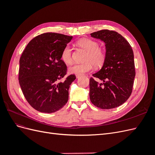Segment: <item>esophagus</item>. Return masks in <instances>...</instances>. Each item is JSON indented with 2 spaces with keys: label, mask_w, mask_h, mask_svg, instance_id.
<instances>
[{
  "label": "esophagus",
  "mask_w": 155,
  "mask_h": 155,
  "mask_svg": "<svg viewBox=\"0 0 155 155\" xmlns=\"http://www.w3.org/2000/svg\"><path fill=\"white\" fill-rule=\"evenodd\" d=\"M81 76H79V75H76V78H79Z\"/></svg>",
  "instance_id": "esophagus-1"
}]
</instances>
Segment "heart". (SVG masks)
Listing matches in <instances>:
<instances>
[{"mask_svg":"<svg viewBox=\"0 0 155 155\" xmlns=\"http://www.w3.org/2000/svg\"><path fill=\"white\" fill-rule=\"evenodd\" d=\"M78 45L87 51L84 59L85 63L75 64L70 67L68 70L70 73L81 76L92 71L93 65L96 67H100L104 64L106 59V53L104 50L99 48V44L96 41L90 39H82L78 41ZM61 59L67 64L72 63V48L68 45L63 48L61 54Z\"/></svg>","mask_w":155,"mask_h":155,"instance_id":"heart-1","label":"heart"}]
</instances>
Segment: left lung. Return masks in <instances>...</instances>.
<instances>
[{
  "label": "left lung",
  "instance_id": "8db88e82",
  "mask_svg": "<svg viewBox=\"0 0 155 155\" xmlns=\"http://www.w3.org/2000/svg\"><path fill=\"white\" fill-rule=\"evenodd\" d=\"M105 43L106 59L99 72L90 78V100L102 109H110L122 105L133 91L135 77L134 54L124 37L118 32L102 30L91 34Z\"/></svg>",
  "mask_w": 155,
  "mask_h": 155
}]
</instances>
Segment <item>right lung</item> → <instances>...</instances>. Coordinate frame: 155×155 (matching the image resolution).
I'll return each mask as SVG.
<instances>
[{
	"label": "right lung",
	"instance_id": "obj_1",
	"mask_svg": "<svg viewBox=\"0 0 155 155\" xmlns=\"http://www.w3.org/2000/svg\"><path fill=\"white\" fill-rule=\"evenodd\" d=\"M72 36L45 33L27 45L20 58L18 81L28 104L41 112L52 113L66 105L68 89L76 79L67 73L61 59L63 48Z\"/></svg>",
	"mask_w": 155,
	"mask_h": 155
}]
</instances>
